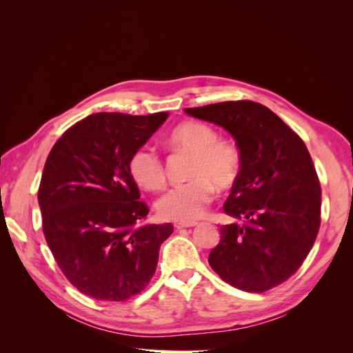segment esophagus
<instances>
[{
	"label": "esophagus",
	"mask_w": 353,
	"mask_h": 353,
	"mask_svg": "<svg viewBox=\"0 0 353 353\" xmlns=\"http://www.w3.org/2000/svg\"><path fill=\"white\" fill-rule=\"evenodd\" d=\"M197 222H175L174 228L175 230H183V228H190V227H196Z\"/></svg>",
	"instance_id": "34e87169"
}]
</instances>
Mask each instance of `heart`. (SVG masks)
<instances>
[{
	"instance_id": "b5f03b06",
	"label": "heart",
	"mask_w": 353,
	"mask_h": 353,
	"mask_svg": "<svg viewBox=\"0 0 353 353\" xmlns=\"http://www.w3.org/2000/svg\"><path fill=\"white\" fill-rule=\"evenodd\" d=\"M175 150L193 153L188 166V183L169 188L156 201L163 219L196 221L213 199V186L230 188L240 174L241 153L231 141L219 140V134L203 122H185L168 137ZM130 172L135 183L145 190H159L165 184V168L157 152L141 145L130 159Z\"/></svg>"
}]
</instances>
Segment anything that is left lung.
I'll return each instance as SVG.
<instances>
[{
  "label": "left lung",
  "mask_w": 353,
  "mask_h": 353,
  "mask_svg": "<svg viewBox=\"0 0 353 353\" xmlns=\"http://www.w3.org/2000/svg\"><path fill=\"white\" fill-rule=\"evenodd\" d=\"M222 126L241 153L223 205L240 221L221 227L209 265L223 281L262 293L301 268L321 222V187L302 138L263 104L240 100L185 109Z\"/></svg>",
  "instance_id": "obj_1"
}]
</instances>
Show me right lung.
I'll return each mask as SVG.
<instances>
[{"label": "right lung", "mask_w": 353, "mask_h": 353, "mask_svg": "<svg viewBox=\"0 0 353 353\" xmlns=\"http://www.w3.org/2000/svg\"><path fill=\"white\" fill-rule=\"evenodd\" d=\"M169 113H94L52 145L38 203L48 248L66 279L97 301L122 302L144 290L170 223H143L148 208L130 159Z\"/></svg>", "instance_id": "1"}]
</instances>
